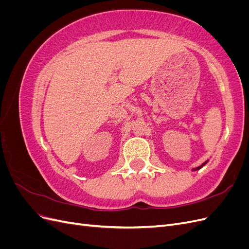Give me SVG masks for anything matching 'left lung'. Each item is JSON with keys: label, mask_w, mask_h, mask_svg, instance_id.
Wrapping results in <instances>:
<instances>
[{"label": "left lung", "mask_w": 249, "mask_h": 249, "mask_svg": "<svg viewBox=\"0 0 249 249\" xmlns=\"http://www.w3.org/2000/svg\"><path fill=\"white\" fill-rule=\"evenodd\" d=\"M207 163H208V161H206L205 163H202V164L200 165V166H198V167H196V168H194V169H192V170H193V171H195V170H198V169H200L202 166H205V165H206Z\"/></svg>", "instance_id": "left-lung-1"}]
</instances>
